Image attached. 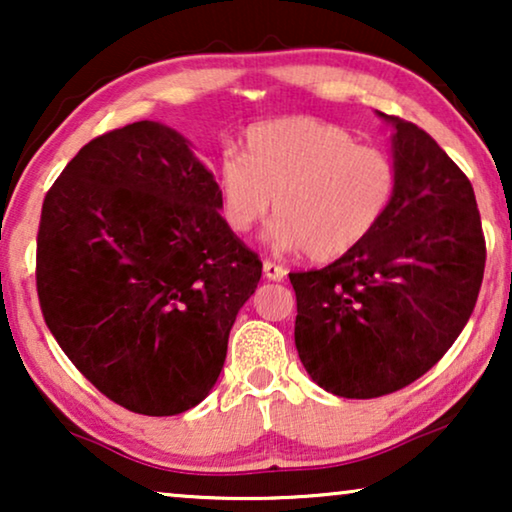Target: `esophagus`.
Here are the masks:
<instances>
[{
	"label": "esophagus",
	"mask_w": 512,
	"mask_h": 512,
	"mask_svg": "<svg viewBox=\"0 0 512 512\" xmlns=\"http://www.w3.org/2000/svg\"><path fill=\"white\" fill-rule=\"evenodd\" d=\"M263 275H265V279H270V282H282V279L286 277V270L282 268V265L265 261L263 263Z\"/></svg>",
	"instance_id": "1"
}]
</instances>
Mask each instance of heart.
I'll list each match as a JSON object with an SVG mask.
<instances>
[{
    "mask_svg": "<svg viewBox=\"0 0 512 512\" xmlns=\"http://www.w3.org/2000/svg\"><path fill=\"white\" fill-rule=\"evenodd\" d=\"M216 191L233 233H247L275 205L270 240L331 263L380 226L396 193V165L340 125L279 118L247 132V153H223Z\"/></svg>",
    "mask_w": 512,
    "mask_h": 512,
    "instance_id": "obj_1",
    "label": "heart"
}]
</instances>
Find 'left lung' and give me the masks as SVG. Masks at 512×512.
<instances>
[{"label": "left lung", "mask_w": 512, "mask_h": 512, "mask_svg": "<svg viewBox=\"0 0 512 512\" xmlns=\"http://www.w3.org/2000/svg\"><path fill=\"white\" fill-rule=\"evenodd\" d=\"M394 125V200L373 233L321 270L291 272L296 349L321 389L377 398L431 370L464 331L485 275L471 181L415 123Z\"/></svg>", "instance_id": "left-lung-1"}]
</instances>
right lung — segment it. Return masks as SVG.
<instances>
[{"label":"right lung","mask_w":512,"mask_h":512,"mask_svg":"<svg viewBox=\"0 0 512 512\" xmlns=\"http://www.w3.org/2000/svg\"><path fill=\"white\" fill-rule=\"evenodd\" d=\"M219 209L191 142L153 121L95 137L46 193L41 312L109 401L170 417L219 380L230 328L263 270Z\"/></svg>","instance_id":"1"}]
</instances>
